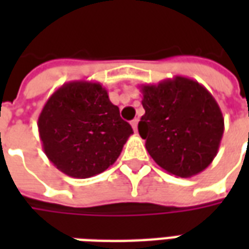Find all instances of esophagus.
Instances as JSON below:
<instances>
[{
  "instance_id": "1",
  "label": "esophagus",
  "mask_w": 249,
  "mask_h": 249,
  "mask_svg": "<svg viewBox=\"0 0 249 249\" xmlns=\"http://www.w3.org/2000/svg\"><path fill=\"white\" fill-rule=\"evenodd\" d=\"M130 125H132V128H133V130L135 132H137V125H139V119H135L132 123H130Z\"/></svg>"
}]
</instances>
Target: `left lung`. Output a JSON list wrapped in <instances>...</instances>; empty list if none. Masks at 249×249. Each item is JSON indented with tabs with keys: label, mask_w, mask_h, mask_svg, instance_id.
Segmentation results:
<instances>
[{
	"label": "left lung",
	"mask_w": 249,
	"mask_h": 249,
	"mask_svg": "<svg viewBox=\"0 0 249 249\" xmlns=\"http://www.w3.org/2000/svg\"><path fill=\"white\" fill-rule=\"evenodd\" d=\"M140 88L145 114L139 133L152 159L178 178L203 172L217 155L224 133V117L213 96L183 76Z\"/></svg>",
	"instance_id": "1"
}]
</instances>
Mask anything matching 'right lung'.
Returning <instances> with one entry per match:
<instances>
[{"mask_svg": "<svg viewBox=\"0 0 249 249\" xmlns=\"http://www.w3.org/2000/svg\"><path fill=\"white\" fill-rule=\"evenodd\" d=\"M46 157L74 178L104 172L119 159L133 133L100 82L71 81L48 98L38 116Z\"/></svg>", "mask_w": 249, "mask_h": 249, "instance_id": "1", "label": "right lung"}]
</instances>
